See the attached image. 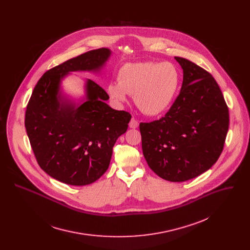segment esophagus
<instances>
[{
  "label": "esophagus",
  "instance_id": "1",
  "mask_svg": "<svg viewBox=\"0 0 250 250\" xmlns=\"http://www.w3.org/2000/svg\"><path fill=\"white\" fill-rule=\"evenodd\" d=\"M129 126H130V128H132V129H136V128H138V126H139V122H138V120H137V119H135V118L133 117V118L130 120Z\"/></svg>",
  "mask_w": 250,
  "mask_h": 250
}]
</instances>
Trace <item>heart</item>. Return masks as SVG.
I'll list each match as a JSON object with an SVG mask.
<instances>
[{
  "label": "heart",
  "instance_id": "obj_1",
  "mask_svg": "<svg viewBox=\"0 0 250 250\" xmlns=\"http://www.w3.org/2000/svg\"><path fill=\"white\" fill-rule=\"evenodd\" d=\"M118 83H110L107 93L115 103L126 101L127 94L146 115H158L172 103L180 83V74L170 62L127 63L117 74Z\"/></svg>",
  "mask_w": 250,
  "mask_h": 250
}]
</instances>
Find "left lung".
I'll return each instance as SVG.
<instances>
[{"label": "left lung", "instance_id": "1", "mask_svg": "<svg viewBox=\"0 0 250 250\" xmlns=\"http://www.w3.org/2000/svg\"><path fill=\"white\" fill-rule=\"evenodd\" d=\"M176 100L164 117L141 123L143 156L161 178L185 182L210 169L219 158L229 127V111L214 77L184 58Z\"/></svg>", "mask_w": 250, "mask_h": 250}]
</instances>
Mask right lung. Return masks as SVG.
Wrapping results in <instances>:
<instances>
[{
  "mask_svg": "<svg viewBox=\"0 0 250 250\" xmlns=\"http://www.w3.org/2000/svg\"><path fill=\"white\" fill-rule=\"evenodd\" d=\"M111 52L100 48L45 72L28 103L25 127L39 167L51 177L85 186L108 168L112 147L128 128L132 115L105 103L107 92L85 83V100L76 104L62 94V80L70 72H99Z\"/></svg>",
  "mask_w": 250,
  "mask_h": 250,
  "instance_id": "add662e5",
  "label": "right lung"
}]
</instances>
